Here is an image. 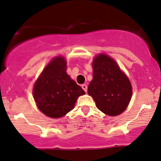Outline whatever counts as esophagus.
Wrapping results in <instances>:
<instances>
[{
	"mask_svg": "<svg viewBox=\"0 0 161 161\" xmlns=\"http://www.w3.org/2000/svg\"><path fill=\"white\" fill-rule=\"evenodd\" d=\"M81 87H82V89L84 90V91H85V92H87V84H82V85H81Z\"/></svg>",
	"mask_w": 161,
	"mask_h": 161,
	"instance_id": "esophagus-1",
	"label": "esophagus"
}]
</instances>
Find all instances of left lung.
Returning <instances> with one entry per match:
<instances>
[{
    "instance_id": "left-lung-1",
    "label": "left lung",
    "mask_w": 161,
    "mask_h": 161,
    "mask_svg": "<svg viewBox=\"0 0 161 161\" xmlns=\"http://www.w3.org/2000/svg\"><path fill=\"white\" fill-rule=\"evenodd\" d=\"M93 80L87 92L97 108L105 114L117 116L125 110L132 96L127 76L110 57L100 54L93 62Z\"/></svg>"
}]
</instances>
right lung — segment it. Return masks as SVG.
Returning a JSON list of instances; mask_svg holds the SVG:
<instances>
[{"instance_id":"right-lung-1","label":"right lung","mask_w":161,"mask_h":161,"mask_svg":"<svg viewBox=\"0 0 161 161\" xmlns=\"http://www.w3.org/2000/svg\"><path fill=\"white\" fill-rule=\"evenodd\" d=\"M66 61L62 57L54 58L43 70L34 84V97L42 113L59 118L74 108L77 97L85 94L66 72Z\"/></svg>"}]
</instances>
